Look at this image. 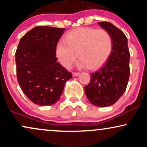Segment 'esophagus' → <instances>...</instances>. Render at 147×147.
Here are the masks:
<instances>
[{
    "label": "esophagus",
    "instance_id": "34e87169",
    "mask_svg": "<svg viewBox=\"0 0 147 147\" xmlns=\"http://www.w3.org/2000/svg\"><path fill=\"white\" fill-rule=\"evenodd\" d=\"M80 74L79 73V72H72V76L73 77H77V76H79Z\"/></svg>",
    "mask_w": 147,
    "mask_h": 147
}]
</instances>
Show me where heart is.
<instances>
[{"label":"heart","mask_w":147,"mask_h":147,"mask_svg":"<svg viewBox=\"0 0 147 147\" xmlns=\"http://www.w3.org/2000/svg\"><path fill=\"white\" fill-rule=\"evenodd\" d=\"M112 48V38L108 31L80 28L69 32L64 41L58 42L56 56L65 68H71L79 57V68L95 70L105 63Z\"/></svg>","instance_id":"obj_1"}]
</instances>
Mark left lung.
<instances>
[{
  "label": "left lung",
  "mask_w": 147,
  "mask_h": 147,
  "mask_svg": "<svg viewBox=\"0 0 147 147\" xmlns=\"http://www.w3.org/2000/svg\"><path fill=\"white\" fill-rule=\"evenodd\" d=\"M98 24L111 34L112 51L102 68L91 73L90 82L84 91L91 104L106 107L114 104L125 92L130 75V53L127 38L122 30L109 22Z\"/></svg>",
  "instance_id": "left-lung-1"
}]
</instances>
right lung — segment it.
<instances>
[{"instance_id":"add662e5","label":"right lung","mask_w":147,"mask_h":147,"mask_svg":"<svg viewBox=\"0 0 147 147\" xmlns=\"http://www.w3.org/2000/svg\"><path fill=\"white\" fill-rule=\"evenodd\" d=\"M65 29L37 26L20 40L15 54L18 82L25 95L39 106L60 99L72 73L57 62L56 47Z\"/></svg>"}]
</instances>
